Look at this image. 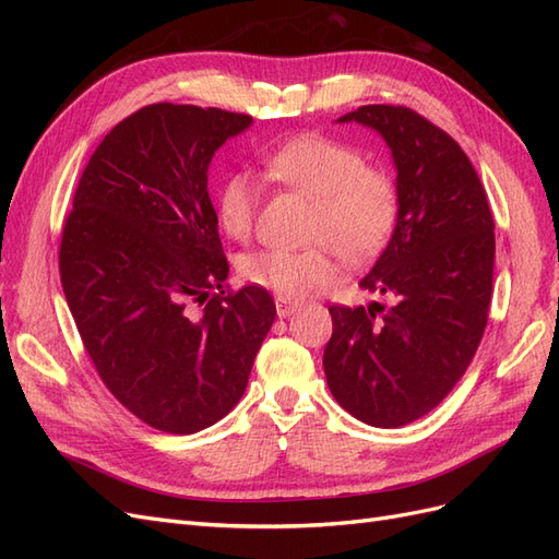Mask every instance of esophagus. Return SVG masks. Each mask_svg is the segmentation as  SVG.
Returning a JSON list of instances; mask_svg holds the SVG:
<instances>
[{
	"instance_id": "obj_1",
	"label": "esophagus",
	"mask_w": 559,
	"mask_h": 559,
	"mask_svg": "<svg viewBox=\"0 0 559 559\" xmlns=\"http://www.w3.org/2000/svg\"><path fill=\"white\" fill-rule=\"evenodd\" d=\"M275 308H277V317L286 319V317L294 314V312L298 310V302L286 300V298H277V300H275Z\"/></svg>"
}]
</instances>
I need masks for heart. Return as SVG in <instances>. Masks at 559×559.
<instances>
[{"instance_id": "b5f03b06", "label": "heart", "mask_w": 559, "mask_h": 559, "mask_svg": "<svg viewBox=\"0 0 559 559\" xmlns=\"http://www.w3.org/2000/svg\"><path fill=\"white\" fill-rule=\"evenodd\" d=\"M265 175L308 200V249H259L240 259V275L277 298L296 300L335 280V253L366 263L384 249L399 222V191L380 167L366 165L359 148L324 134H300L265 158ZM257 193L242 173L216 193V222L228 238L242 240L253 226Z\"/></svg>"}]
</instances>
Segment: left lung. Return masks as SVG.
Segmentation results:
<instances>
[{
    "instance_id": "8db88e82",
    "label": "left lung",
    "mask_w": 559,
    "mask_h": 559,
    "mask_svg": "<svg viewBox=\"0 0 559 559\" xmlns=\"http://www.w3.org/2000/svg\"><path fill=\"white\" fill-rule=\"evenodd\" d=\"M335 123L376 130L392 151L399 222L359 282L392 302L329 308L324 373L349 415L394 429L433 411L480 345L492 298L495 218L462 146L425 116L366 105Z\"/></svg>"
}]
</instances>
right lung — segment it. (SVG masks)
Returning <instances> with one entry per match:
<instances>
[{"label":"right lung","instance_id":"1","mask_svg":"<svg viewBox=\"0 0 559 559\" xmlns=\"http://www.w3.org/2000/svg\"><path fill=\"white\" fill-rule=\"evenodd\" d=\"M251 123L193 105L134 111L95 148L62 230L60 280L83 347L109 392L165 433L235 408L277 314L259 286L224 294L207 191L214 154Z\"/></svg>","mask_w":559,"mask_h":559}]
</instances>
